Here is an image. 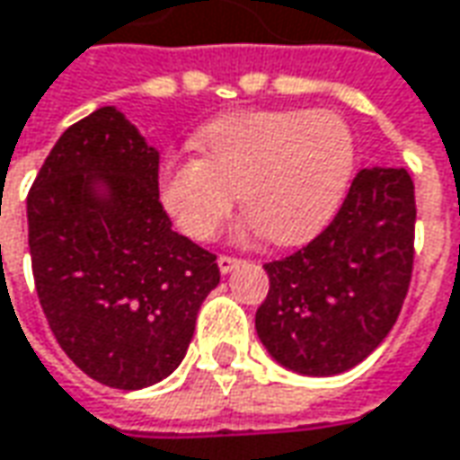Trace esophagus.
Here are the masks:
<instances>
[{
  "instance_id": "34e87169",
  "label": "esophagus",
  "mask_w": 460,
  "mask_h": 460,
  "mask_svg": "<svg viewBox=\"0 0 460 460\" xmlns=\"http://www.w3.org/2000/svg\"><path fill=\"white\" fill-rule=\"evenodd\" d=\"M236 264H239V259H236V256H226V254L218 256V270H221V274H229Z\"/></svg>"
}]
</instances>
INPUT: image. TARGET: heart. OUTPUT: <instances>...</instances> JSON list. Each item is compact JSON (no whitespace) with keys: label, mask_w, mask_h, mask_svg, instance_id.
I'll return each mask as SVG.
<instances>
[{"label":"heart","mask_w":460,"mask_h":460,"mask_svg":"<svg viewBox=\"0 0 460 460\" xmlns=\"http://www.w3.org/2000/svg\"><path fill=\"white\" fill-rule=\"evenodd\" d=\"M204 158L161 171V204L193 242H208L242 193L246 229L296 243L335 214L355 171V136L332 111H243L196 133Z\"/></svg>","instance_id":"heart-1"}]
</instances>
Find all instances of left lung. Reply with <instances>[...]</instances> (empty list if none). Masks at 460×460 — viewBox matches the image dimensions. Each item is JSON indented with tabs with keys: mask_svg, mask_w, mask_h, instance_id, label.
Returning a JSON list of instances; mask_svg holds the SVG:
<instances>
[{
	"mask_svg": "<svg viewBox=\"0 0 460 460\" xmlns=\"http://www.w3.org/2000/svg\"><path fill=\"white\" fill-rule=\"evenodd\" d=\"M415 186L405 168H362L330 226L264 264L270 295L256 335L299 375H340L373 352L398 320L413 274Z\"/></svg>",
	"mask_w": 460,
	"mask_h": 460,
	"instance_id": "1",
	"label": "left lung"
}]
</instances>
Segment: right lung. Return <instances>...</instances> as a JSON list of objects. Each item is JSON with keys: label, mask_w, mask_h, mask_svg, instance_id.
Wrapping results in <instances>:
<instances>
[{"label": "right lung", "mask_w": 460, "mask_h": 460, "mask_svg": "<svg viewBox=\"0 0 460 460\" xmlns=\"http://www.w3.org/2000/svg\"><path fill=\"white\" fill-rule=\"evenodd\" d=\"M37 296L65 355L140 390L176 370L221 279L217 254L171 229L158 151L112 105L70 125L27 196Z\"/></svg>", "instance_id": "right-lung-1"}]
</instances>
